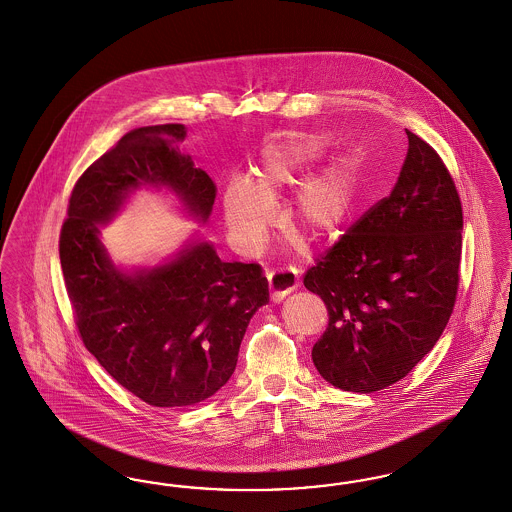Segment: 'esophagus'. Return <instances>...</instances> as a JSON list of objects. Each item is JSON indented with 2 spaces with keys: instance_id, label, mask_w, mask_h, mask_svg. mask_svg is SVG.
I'll list each match as a JSON object with an SVG mask.
<instances>
[{
  "instance_id": "esophagus-1",
  "label": "esophagus",
  "mask_w": 512,
  "mask_h": 512,
  "mask_svg": "<svg viewBox=\"0 0 512 512\" xmlns=\"http://www.w3.org/2000/svg\"><path fill=\"white\" fill-rule=\"evenodd\" d=\"M299 287V276L291 268H280L268 274V289L272 300H282L285 295Z\"/></svg>"
}]
</instances>
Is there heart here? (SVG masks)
<instances>
[{
  "mask_svg": "<svg viewBox=\"0 0 512 512\" xmlns=\"http://www.w3.org/2000/svg\"><path fill=\"white\" fill-rule=\"evenodd\" d=\"M325 153V143L314 136H295L268 145L257 185L251 179H236L230 185L225 208L234 242L246 251H259L272 223L268 198L300 181L304 172ZM355 200V176L348 160H338L299 187L291 200L289 217L314 240H329L338 234Z\"/></svg>",
  "mask_w": 512,
  "mask_h": 512,
  "instance_id": "1",
  "label": "heart"
}]
</instances>
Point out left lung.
Returning <instances> with one entry per match:
<instances>
[{"label":"left lung","instance_id":"obj_1","mask_svg":"<svg viewBox=\"0 0 512 512\" xmlns=\"http://www.w3.org/2000/svg\"><path fill=\"white\" fill-rule=\"evenodd\" d=\"M393 191L304 274L329 323L312 348L336 388L372 393L405 378L433 350L454 312L463 210L439 153L406 130Z\"/></svg>","mask_w":512,"mask_h":512}]
</instances>
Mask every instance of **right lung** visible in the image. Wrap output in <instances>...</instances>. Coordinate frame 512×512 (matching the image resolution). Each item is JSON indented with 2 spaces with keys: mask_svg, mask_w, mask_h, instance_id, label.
Instances as JSON below:
<instances>
[{
  "mask_svg": "<svg viewBox=\"0 0 512 512\" xmlns=\"http://www.w3.org/2000/svg\"><path fill=\"white\" fill-rule=\"evenodd\" d=\"M183 124L128 132L75 181L60 230V265L79 336L124 389L151 406H193L229 382L251 316L268 302L257 263H223L193 244L170 265L128 276L98 234L141 183L168 185L208 219L217 187L177 151Z\"/></svg>",
  "mask_w": 512,
  "mask_h": 512,
  "instance_id": "add662e5",
  "label": "right lung"
}]
</instances>
